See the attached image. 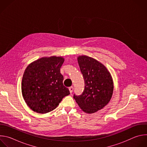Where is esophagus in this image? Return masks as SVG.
Segmentation results:
<instances>
[{
	"label": "esophagus",
	"mask_w": 147,
	"mask_h": 147,
	"mask_svg": "<svg viewBox=\"0 0 147 147\" xmlns=\"http://www.w3.org/2000/svg\"><path fill=\"white\" fill-rule=\"evenodd\" d=\"M73 90H74L73 87H69V91H70V92L71 94L73 92Z\"/></svg>",
	"instance_id": "esophagus-1"
}]
</instances>
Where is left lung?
Wrapping results in <instances>:
<instances>
[{
	"label": "left lung",
	"instance_id": "left-lung-1",
	"mask_svg": "<svg viewBox=\"0 0 147 147\" xmlns=\"http://www.w3.org/2000/svg\"><path fill=\"white\" fill-rule=\"evenodd\" d=\"M77 60L85 86L81 95L74 94L73 98L84 112L93 113L110 101L113 91L112 78L107 69L96 60L80 56Z\"/></svg>",
	"mask_w": 147,
	"mask_h": 147
}]
</instances>
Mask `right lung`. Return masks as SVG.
<instances>
[{
	"mask_svg": "<svg viewBox=\"0 0 147 147\" xmlns=\"http://www.w3.org/2000/svg\"><path fill=\"white\" fill-rule=\"evenodd\" d=\"M64 61L61 57H42L26 68L22 79V94L34 112H49L70 94L69 89L63 86V76L60 73Z\"/></svg>",
	"mask_w": 147,
	"mask_h": 147,
	"instance_id": "right-lung-1",
	"label": "right lung"
}]
</instances>
